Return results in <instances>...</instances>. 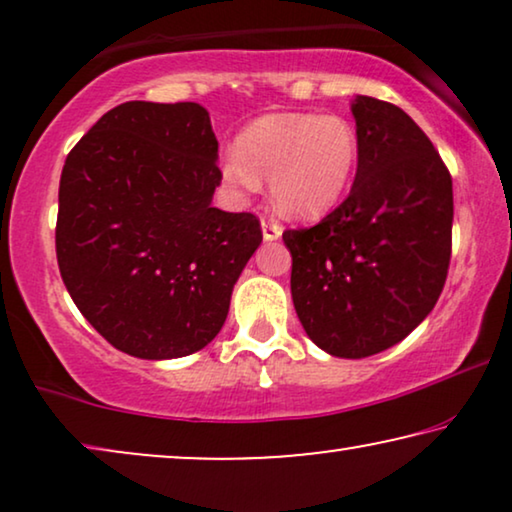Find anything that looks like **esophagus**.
<instances>
[{"mask_svg": "<svg viewBox=\"0 0 512 512\" xmlns=\"http://www.w3.org/2000/svg\"><path fill=\"white\" fill-rule=\"evenodd\" d=\"M261 228H263V237H265V240H268V242L277 240V237H282V230H284L275 219H270V216H263V219H261Z\"/></svg>", "mask_w": 512, "mask_h": 512, "instance_id": "1", "label": "esophagus"}]
</instances>
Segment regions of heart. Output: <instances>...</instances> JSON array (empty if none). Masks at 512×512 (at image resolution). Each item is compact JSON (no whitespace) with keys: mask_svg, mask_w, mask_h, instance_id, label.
Returning <instances> with one entry per match:
<instances>
[{"mask_svg":"<svg viewBox=\"0 0 512 512\" xmlns=\"http://www.w3.org/2000/svg\"><path fill=\"white\" fill-rule=\"evenodd\" d=\"M359 160V137L335 114H268L221 153V179L235 198L270 177L275 205L293 216H319L345 195Z\"/></svg>","mask_w":512,"mask_h":512,"instance_id":"1","label":"heart"}]
</instances>
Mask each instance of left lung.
<instances>
[{
    "instance_id": "1",
    "label": "left lung",
    "mask_w": 512,
    "mask_h": 512,
    "mask_svg": "<svg viewBox=\"0 0 512 512\" xmlns=\"http://www.w3.org/2000/svg\"><path fill=\"white\" fill-rule=\"evenodd\" d=\"M354 186L310 228L284 230L291 296L314 345L342 359L394 347L426 319L452 256V177L396 104L359 95Z\"/></svg>"
}]
</instances>
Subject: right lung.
Here are the masks:
<instances>
[{
  "instance_id": "obj_1",
  "label": "right lung",
  "mask_w": 512,
  "mask_h": 512,
  "mask_svg": "<svg viewBox=\"0 0 512 512\" xmlns=\"http://www.w3.org/2000/svg\"><path fill=\"white\" fill-rule=\"evenodd\" d=\"M207 109L125 102L107 111L62 167L55 254L90 326L137 359L209 345L230 293L263 240L258 216L221 212Z\"/></svg>"
}]
</instances>
